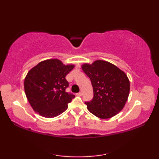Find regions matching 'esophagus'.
I'll list each match as a JSON object with an SVG mask.
<instances>
[{
  "instance_id": "34e87169",
  "label": "esophagus",
  "mask_w": 159,
  "mask_h": 159,
  "mask_svg": "<svg viewBox=\"0 0 159 159\" xmlns=\"http://www.w3.org/2000/svg\"><path fill=\"white\" fill-rule=\"evenodd\" d=\"M76 95L79 96H81L83 95V93L82 92H79V93H76Z\"/></svg>"
}]
</instances>
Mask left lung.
<instances>
[{"label": "left lung", "mask_w": 159, "mask_h": 159, "mask_svg": "<svg viewBox=\"0 0 159 159\" xmlns=\"http://www.w3.org/2000/svg\"><path fill=\"white\" fill-rule=\"evenodd\" d=\"M82 69L93 87V99L85 102L89 112L101 119H108L120 113L130 92V81L125 72L103 60L84 63Z\"/></svg>", "instance_id": "obj_1"}]
</instances>
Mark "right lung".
Segmentation results:
<instances>
[{
    "instance_id": "add662e5",
    "label": "right lung",
    "mask_w": 159,
    "mask_h": 159,
    "mask_svg": "<svg viewBox=\"0 0 159 159\" xmlns=\"http://www.w3.org/2000/svg\"><path fill=\"white\" fill-rule=\"evenodd\" d=\"M74 67L58 59L42 61L30 70L25 79L26 96L33 109L40 116L52 118L67 109L74 95L66 92V76Z\"/></svg>"
}]
</instances>
